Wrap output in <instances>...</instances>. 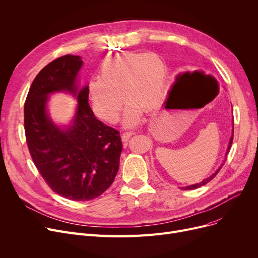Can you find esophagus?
<instances>
[{
  "label": "esophagus",
  "mask_w": 258,
  "mask_h": 258,
  "mask_svg": "<svg viewBox=\"0 0 258 258\" xmlns=\"http://www.w3.org/2000/svg\"><path fill=\"white\" fill-rule=\"evenodd\" d=\"M136 133H134V132H125V133H123L121 135V139H122V141L123 142H126L133 135H135Z\"/></svg>",
  "instance_id": "obj_1"
}]
</instances>
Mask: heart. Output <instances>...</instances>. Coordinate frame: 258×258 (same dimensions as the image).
Here are the masks:
<instances>
[{
  "mask_svg": "<svg viewBox=\"0 0 258 258\" xmlns=\"http://www.w3.org/2000/svg\"><path fill=\"white\" fill-rule=\"evenodd\" d=\"M167 90V66L159 54L121 53L100 67V77L92 78L87 93L94 113L116 123L125 101L124 123L137 124L143 110H153L163 100Z\"/></svg>",
  "mask_w": 258,
  "mask_h": 258,
  "instance_id": "heart-1",
  "label": "heart"
}]
</instances>
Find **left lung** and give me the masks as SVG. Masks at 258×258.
<instances>
[{
    "mask_svg": "<svg viewBox=\"0 0 258 258\" xmlns=\"http://www.w3.org/2000/svg\"><path fill=\"white\" fill-rule=\"evenodd\" d=\"M233 134H234V128L232 130V136H231V138H230V142H229V145H228V148H227V153L225 154V158H224V161H223V163L221 164V166L219 167V169H216V171L214 172V173H212V175H210L209 178H207V179H205V180H203L201 183H197V184H194V185H190V186H186V187H182L181 189H183V190H190V189H196V188H199V187H201V186H203V185H205V184H207L208 182H210L216 174L219 173V171L221 170V168L223 167V165L225 164V162H226V160H227V156H228V153L230 152V148H231V145H232V141H233Z\"/></svg>",
    "mask_w": 258,
    "mask_h": 258,
    "instance_id": "obj_1",
    "label": "left lung"
}]
</instances>
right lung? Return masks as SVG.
Masks as SVG:
<instances>
[{
    "mask_svg": "<svg viewBox=\"0 0 258 258\" xmlns=\"http://www.w3.org/2000/svg\"><path fill=\"white\" fill-rule=\"evenodd\" d=\"M80 56L63 55L34 78L24 105L26 141L33 163L47 185L72 201L98 198L112 185L122 151L120 133L94 116L87 86L77 91ZM72 92L79 101L73 124L61 129L46 113L47 96Z\"/></svg>",
    "mask_w": 258,
    "mask_h": 258,
    "instance_id": "obj_1",
    "label": "right lung"
}]
</instances>
